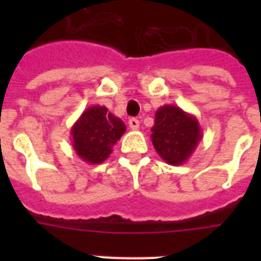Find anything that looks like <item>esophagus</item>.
Here are the masks:
<instances>
[{"instance_id":"obj_1","label":"esophagus","mask_w":261,"mask_h":261,"mask_svg":"<svg viewBox=\"0 0 261 261\" xmlns=\"http://www.w3.org/2000/svg\"><path fill=\"white\" fill-rule=\"evenodd\" d=\"M128 126H130L131 130H138L139 128V120L135 118H131L128 120Z\"/></svg>"}]
</instances>
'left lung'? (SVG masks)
<instances>
[{"mask_svg": "<svg viewBox=\"0 0 261 261\" xmlns=\"http://www.w3.org/2000/svg\"><path fill=\"white\" fill-rule=\"evenodd\" d=\"M202 137L198 119L180 107L167 104L155 111L151 142L157 154L169 165L186 163L194 154Z\"/></svg>", "mask_w": 261, "mask_h": 261, "instance_id": "left-lung-1", "label": "left lung"}]
</instances>
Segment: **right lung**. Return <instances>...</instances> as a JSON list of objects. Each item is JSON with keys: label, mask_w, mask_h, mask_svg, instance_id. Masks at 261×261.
Listing matches in <instances>:
<instances>
[{"label": "right lung", "mask_w": 261, "mask_h": 261, "mask_svg": "<svg viewBox=\"0 0 261 261\" xmlns=\"http://www.w3.org/2000/svg\"><path fill=\"white\" fill-rule=\"evenodd\" d=\"M126 131V124L107 107L92 106L71 126L70 137L80 159L92 165L104 163Z\"/></svg>", "instance_id": "add662e5"}]
</instances>
